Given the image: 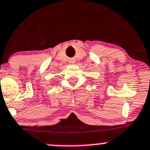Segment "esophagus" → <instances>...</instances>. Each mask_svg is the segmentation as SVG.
<instances>
[{
    "instance_id": "1",
    "label": "esophagus",
    "mask_w": 150,
    "mask_h": 150,
    "mask_svg": "<svg viewBox=\"0 0 150 150\" xmlns=\"http://www.w3.org/2000/svg\"><path fill=\"white\" fill-rule=\"evenodd\" d=\"M72 63H74V62H72Z\"/></svg>"
}]
</instances>
